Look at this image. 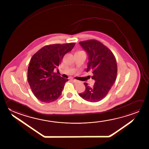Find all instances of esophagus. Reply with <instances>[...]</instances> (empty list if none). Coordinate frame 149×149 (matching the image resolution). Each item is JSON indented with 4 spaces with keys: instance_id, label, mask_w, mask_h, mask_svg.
<instances>
[{
    "instance_id": "obj_1",
    "label": "esophagus",
    "mask_w": 149,
    "mask_h": 149,
    "mask_svg": "<svg viewBox=\"0 0 149 149\" xmlns=\"http://www.w3.org/2000/svg\"><path fill=\"white\" fill-rule=\"evenodd\" d=\"M72 81H73V82L76 83V84H78V83H79V81L75 80V79H72Z\"/></svg>"
}]
</instances>
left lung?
<instances>
[{"instance_id":"1","label":"left lung","mask_w":149,"mask_h":149,"mask_svg":"<svg viewBox=\"0 0 149 149\" xmlns=\"http://www.w3.org/2000/svg\"><path fill=\"white\" fill-rule=\"evenodd\" d=\"M79 44L88 56L86 71H92L91 78L95 82L92 86L84 83L86 89L79 95L87 101H100L108 93L116 80V59L113 53L98 41L89 40L80 42Z\"/></svg>"}]
</instances>
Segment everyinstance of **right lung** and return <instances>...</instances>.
Masks as SVG:
<instances>
[{
  "mask_svg": "<svg viewBox=\"0 0 149 149\" xmlns=\"http://www.w3.org/2000/svg\"><path fill=\"white\" fill-rule=\"evenodd\" d=\"M74 45L75 43H70L45 46L31 58L28 69V80L38 100L49 103L61 95L68 80L58 75V67L65 54L70 52Z\"/></svg>",
  "mask_w": 149,
  "mask_h": 149,
  "instance_id": "add662e5",
  "label": "right lung"
}]
</instances>
